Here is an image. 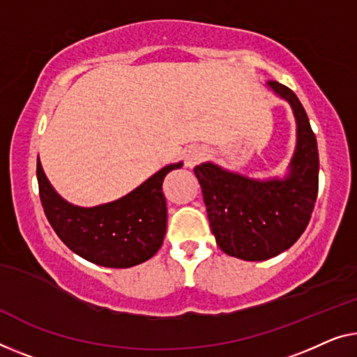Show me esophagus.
<instances>
[{
  "instance_id": "obj_1",
  "label": "esophagus",
  "mask_w": 357,
  "mask_h": 357,
  "mask_svg": "<svg viewBox=\"0 0 357 357\" xmlns=\"http://www.w3.org/2000/svg\"><path fill=\"white\" fill-rule=\"evenodd\" d=\"M205 151L200 147H190L185 151V167L194 168L195 165H199L205 158Z\"/></svg>"
}]
</instances>
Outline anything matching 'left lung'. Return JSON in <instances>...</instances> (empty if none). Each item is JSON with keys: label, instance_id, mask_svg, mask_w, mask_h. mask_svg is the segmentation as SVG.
<instances>
[{"label": "left lung", "instance_id": "1", "mask_svg": "<svg viewBox=\"0 0 357 357\" xmlns=\"http://www.w3.org/2000/svg\"><path fill=\"white\" fill-rule=\"evenodd\" d=\"M268 88L287 100L296 121V147L284 178L253 179L220 165H197L218 247L245 261H264L289 250L305 232L319 188L317 141L300 99L290 88L269 82Z\"/></svg>", "mask_w": 357, "mask_h": 357}]
</instances>
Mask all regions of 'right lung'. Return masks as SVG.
I'll return each mask as SVG.
<instances>
[{"mask_svg":"<svg viewBox=\"0 0 357 357\" xmlns=\"http://www.w3.org/2000/svg\"><path fill=\"white\" fill-rule=\"evenodd\" d=\"M183 162L163 167L119 200L78 206L56 192L40 157L36 162L40 199L45 215L61 241L88 261L105 268H131L147 261L162 247L167 232L165 176Z\"/></svg>","mask_w":357,"mask_h":357,"instance_id":"add662e5","label":"right lung"}]
</instances>
